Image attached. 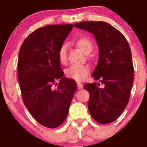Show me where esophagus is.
<instances>
[{"mask_svg": "<svg viewBox=\"0 0 147 147\" xmlns=\"http://www.w3.org/2000/svg\"><path fill=\"white\" fill-rule=\"evenodd\" d=\"M77 84H78V88L79 89V90H80V89H82L83 87L82 84L81 82H77Z\"/></svg>", "mask_w": 147, "mask_h": 147, "instance_id": "34e87169", "label": "esophagus"}]
</instances>
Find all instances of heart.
<instances>
[{"mask_svg":"<svg viewBox=\"0 0 147 147\" xmlns=\"http://www.w3.org/2000/svg\"><path fill=\"white\" fill-rule=\"evenodd\" d=\"M76 45L79 48H80L84 53L92 50V44L91 41L87 38H79L76 40ZM67 47L66 45H63L58 50V58L61 63H65L67 61ZM90 72V68L87 65H73L69 66L66 69L67 77L70 79L80 82L82 81L87 77Z\"/></svg>","mask_w":147,"mask_h":147,"instance_id":"1","label":"heart"}]
</instances>
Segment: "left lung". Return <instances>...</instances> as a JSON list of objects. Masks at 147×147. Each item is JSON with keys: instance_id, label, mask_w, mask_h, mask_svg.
<instances>
[{"instance_id": "obj_1", "label": "left lung", "mask_w": 147, "mask_h": 147, "mask_svg": "<svg viewBox=\"0 0 147 147\" xmlns=\"http://www.w3.org/2000/svg\"><path fill=\"white\" fill-rule=\"evenodd\" d=\"M74 26L94 35L99 60L92 76L100 83H87L90 93L88 109L93 119L106 124L115 121L127 107L134 81V67L125 37L106 22L84 21Z\"/></svg>"}]
</instances>
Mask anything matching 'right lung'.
Listing matches in <instances>:
<instances>
[{"instance_id": "obj_1", "label": "right lung", "mask_w": 147, "mask_h": 147, "mask_svg": "<svg viewBox=\"0 0 147 147\" xmlns=\"http://www.w3.org/2000/svg\"><path fill=\"white\" fill-rule=\"evenodd\" d=\"M72 24L40 28L26 38L19 50L18 78L23 103L39 124L55 128L67 116L77 90L73 80L63 78L58 50Z\"/></svg>"}]
</instances>
